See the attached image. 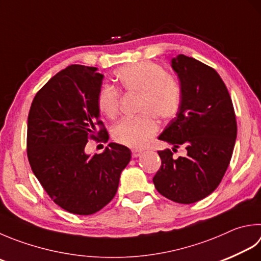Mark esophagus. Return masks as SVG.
Listing matches in <instances>:
<instances>
[{
  "label": "esophagus",
  "mask_w": 261,
  "mask_h": 261,
  "mask_svg": "<svg viewBox=\"0 0 261 261\" xmlns=\"http://www.w3.org/2000/svg\"><path fill=\"white\" fill-rule=\"evenodd\" d=\"M142 154V151L141 150H132V156L133 158H137V156H140Z\"/></svg>",
  "instance_id": "34e87169"
}]
</instances>
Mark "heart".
<instances>
[{
	"label": "heart",
	"instance_id": "1",
	"mask_svg": "<svg viewBox=\"0 0 261 261\" xmlns=\"http://www.w3.org/2000/svg\"><path fill=\"white\" fill-rule=\"evenodd\" d=\"M119 90L137 94V116L124 118L112 127L115 142L129 147L144 146L158 126L155 119L167 121L174 118L180 107V87L164 68L150 61L133 63L116 72ZM120 93L115 87L103 86L97 94V108L102 115L114 118L120 109Z\"/></svg>",
	"mask_w": 261,
	"mask_h": 261
}]
</instances>
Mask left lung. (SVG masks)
<instances>
[{
	"instance_id": "obj_1",
	"label": "left lung",
	"mask_w": 261,
	"mask_h": 261,
	"mask_svg": "<svg viewBox=\"0 0 261 261\" xmlns=\"http://www.w3.org/2000/svg\"><path fill=\"white\" fill-rule=\"evenodd\" d=\"M171 67L180 82V107L159 136L185 156L173 158L169 149L158 151L160 169L153 177L156 191L177 203L204 199L218 188L228 168L238 125L232 99L214 68L179 54Z\"/></svg>"
}]
</instances>
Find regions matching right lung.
<instances>
[{
	"label": "right lung",
	"mask_w": 261,
	"mask_h": 261,
	"mask_svg": "<svg viewBox=\"0 0 261 261\" xmlns=\"http://www.w3.org/2000/svg\"><path fill=\"white\" fill-rule=\"evenodd\" d=\"M102 80L95 67L68 66L36 93L28 114L33 173L59 207L75 215L95 214L109 203L130 160L128 147L117 143L101 154L85 153L88 140L109 139L97 108Z\"/></svg>",
	"instance_id": "obj_1"
}]
</instances>
